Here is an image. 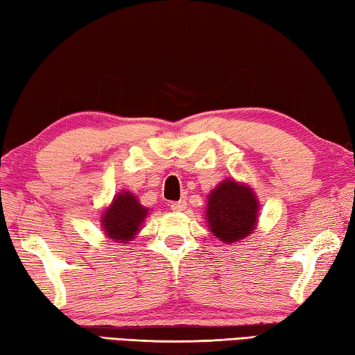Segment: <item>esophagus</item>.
Returning a JSON list of instances; mask_svg holds the SVG:
<instances>
[{
	"mask_svg": "<svg viewBox=\"0 0 355 355\" xmlns=\"http://www.w3.org/2000/svg\"><path fill=\"white\" fill-rule=\"evenodd\" d=\"M187 208V202L186 200H179V202H173L171 203V210L173 211H184Z\"/></svg>",
	"mask_w": 355,
	"mask_h": 355,
	"instance_id": "34e87169",
	"label": "esophagus"
}]
</instances>
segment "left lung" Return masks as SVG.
Returning <instances> with one entry per match:
<instances>
[{"mask_svg": "<svg viewBox=\"0 0 355 355\" xmlns=\"http://www.w3.org/2000/svg\"><path fill=\"white\" fill-rule=\"evenodd\" d=\"M259 202L249 187L232 179L221 182L208 197L207 220L216 239L226 244L244 239L257 223Z\"/></svg>", "mask_w": 355, "mask_h": 355, "instance_id": "1", "label": "left lung"}]
</instances>
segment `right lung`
Segmentation results:
<instances>
[{
	"label": "right lung",
	"mask_w": 355,
	"mask_h": 355,
	"mask_svg": "<svg viewBox=\"0 0 355 355\" xmlns=\"http://www.w3.org/2000/svg\"><path fill=\"white\" fill-rule=\"evenodd\" d=\"M145 215H147V208L140 205L132 193L123 192L103 213L101 223H103L105 234L110 239H116V242L130 241L139 231Z\"/></svg>",
	"instance_id": "right-lung-1"
}]
</instances>
